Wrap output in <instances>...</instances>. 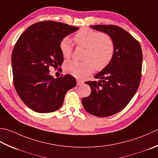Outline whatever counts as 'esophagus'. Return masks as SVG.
I'll use <instances>...</instances> for the list:
<instances>
[{
    "label": "esophagus",
    "instance_id": "34e87169",
    "mask_svg": "<svg viewBox=\"0 0 158 158\" xmlns=\"http://www.w3.org/2000/svg\"><path fill=\"white\" fill-rule=\"evenodd\" d=\"M83 83V81H81V80H79V79H77V84L79 85H81Z\"/></svg>",
    "mask_w": 158,
    "mask_h": 158
}]
</instances>
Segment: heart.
Returning <instances> with one entry per match:
<instances>
[{"mask_svg": "<svg viewBox=\"0 0 158 158\" xmlns=\"http://www.w3.org/2000/svg\"><path fill=\"white\" fill-rule=\"evenodd\" d=\"M78 46L85 48V61H69L65 64L66 73L77 78H84L95 69L102 70L112 61L115 54V43L110 35L89 28H83L73 37ZM62 56L69 59L73 53V45L69 38L61 40L59 44Z\"/></svg>", "mask_w": 158, "mask_h": 158, "instance_id": "1", "label": "heart"}]
</instances>
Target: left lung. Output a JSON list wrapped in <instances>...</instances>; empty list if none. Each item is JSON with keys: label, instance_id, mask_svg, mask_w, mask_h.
<instances>
[{"label": "left lung", "instance_id": "obj_1", "mask_svg": "<svg viewBox=\"0 0 158 158\" xmlns=\"http://www.w3.org/2000/svg\"><path fill=\"white\" fill-rule=\"evenodd\" d=\"M90 27L112 37L115 54L111 63L94 76L99 81L85 82L90 86L91 93L81 102L89 114L107 117L124 109L136 92L141 80L143 52L138 40L121 27Z\"/></svg>", "mask_w": 158, "mask_h": 158}]
</instances>
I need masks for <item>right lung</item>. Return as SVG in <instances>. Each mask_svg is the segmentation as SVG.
<instances>
[{
    "mask_svg": "<svg viewBox=\"0 0 158 158\" xmlns=\"http://www.w3.org/2000/svg\"><path fill=\"white\" fill-rule=\"evenodd\" d=\"M78 29L58 22L41 21L28 27L17 40L11 54L14 85L30 109L39 113L57 111L67 91L76 85L70 75L54 79L49 67L55 69L63 63L60 42Z\"/></svg>",
    "mask_w": 158,
    "mask_h": 158,
    "instance_id": "add662e5",
    "label": "right lung"
}]
</instances>
